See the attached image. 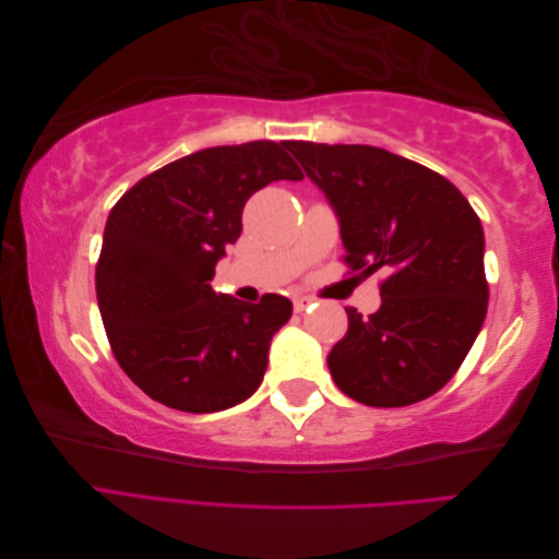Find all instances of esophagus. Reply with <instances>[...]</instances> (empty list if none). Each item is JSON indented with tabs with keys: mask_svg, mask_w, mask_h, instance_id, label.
<instances>
[{
	"mask_svg": "<svg viewBox=\"0 0 559 559\" xmlns=\"http://www.w3.org/2000/svg\"><path fill=\"white\" fill-rule=\"evenodd\" d=\"M310 307H312V298H295L293 300V310L298 314H302L305 310H310Z\"/></svg>",
	"mask_w": 559,
	"mask_h": 559,
	"instance_id": "1",
	"label": "esophagus"
}]
</instances>
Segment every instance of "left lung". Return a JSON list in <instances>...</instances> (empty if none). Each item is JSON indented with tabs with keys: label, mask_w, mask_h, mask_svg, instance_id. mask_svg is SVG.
<instances>
[{
	"label": "left lung",
	"mask_w": 559,
	"mask_h": 559,
	"mask_svg": "<svg viewBox=\"0 0 559 559\" xmlns=\"http://www.w3.org/2000/svg\"><path fill=\"white\" fill-rule=\"evenodd\" d=\"M288 151L334 209L346 264L389 273L374 314L346 307L348 331L326 358L336 386L374 408L432 396L488 312L476 211L447 177L384 148L288 141Z\"/></svg>",
	"instance_id": "left-lung-1"
}]
</instances>
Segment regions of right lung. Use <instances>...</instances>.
I'll return each mask as SVG.
<instances>
[{
	"mask_svg": "<svg viewBox=\"0 0 559 559\" xmlns=\"http://www.w3.org/2000/svg\"><path fill=\"white\" fill-rule=\"evenodd\" d=\"M288 141L213 146L168 163L117 201L103 233L96 293L117 362L163 406L216 413L259 389L293 302L259 305L211 288L261 187L302 180Z\"/></svg>",
	"mask_w": 559,
	"mask_h": 559,
	"instance_id": "add662e5",
	"label": "right lung"
}]
</instances>
